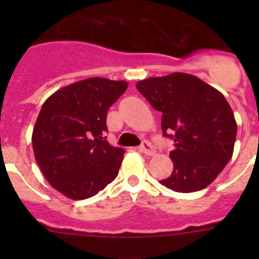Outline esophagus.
Wrapping results in <instances>:
<instances>
[{
	"instance_id": "esophagus-1",
	"label": "esophagus",
	"mask_w": 259,
	"mask_h": 259,
	"mask_svg": "<svg viewBox=\"0 0 259 259\" xmlns=\"http://www.w3.org/2000/svg\"><path fill=\"white\" fill-rule=\"evenodd\" d=\"M140 150H142L144 154H146V155H153L154 154L153 146H151L150 143L146 142V140H144V142L142 143V145H140Z\"/></svg>"
}]
</instances>
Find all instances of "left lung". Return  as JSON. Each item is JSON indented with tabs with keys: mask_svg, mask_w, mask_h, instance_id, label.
<instances>
[{
	"mask_svg": "<svg viewBox=\"0 0 259 259\" xmlns=\"http://www.w3.org/2000/svg\"><path fill=\"white\" fill-rule=\"evenodd\" d=\"M137 89L161 111L164 137L174 140L173 173L161 184L179 193L207 188L231 160L236 143L237 122L223 94L184 72L149 77Z\"/></svg>",
	"mask_w": 259,
	"mask_h": 259,
	"instance_id": "8db88e82",
	"label": "left lung"
}]
</instances>
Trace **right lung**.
<instances>
[{
    "instance_id": "right-lung-1",
    "label": "right lung",
    "mask_w": 259,
    "mask_h": 259,
    "mask_svg": "<svg viewBox=\"0 0 259 259\" xmlns=\"http://www.w3.org/2000/svg\"><path fill=\"white\" fill-rule=\"evenodd\" d=\"M127 82L90 77L46 99L32 132L36 163L57 192L94 197L117 177L125 150L105 140L106 115Z\"/></svg>"
}]
</instances>
